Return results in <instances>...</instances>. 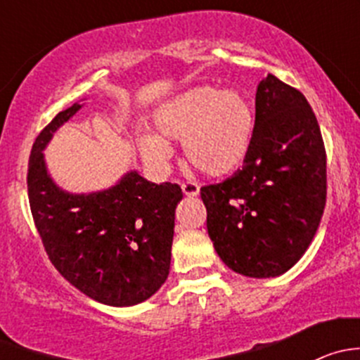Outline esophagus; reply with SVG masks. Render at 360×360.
<instances>
[{
	"label": "esophagus",
	"instance_id": "obj_1",
	"mask_svg": "<svg viewBox=\"0 0 360 360\" xmlns=\"http://www.w3.org/2000/svg\"><path fill=\"white\" fill-rule=\"evenodd\" d=\"M183 193L186 195V197H197L198 193H200V186H198L197 183H191V181H186V183H183Z\"/></svg>",
	"mask_w": 360,
	"mask_h": 360
}]
</instances>
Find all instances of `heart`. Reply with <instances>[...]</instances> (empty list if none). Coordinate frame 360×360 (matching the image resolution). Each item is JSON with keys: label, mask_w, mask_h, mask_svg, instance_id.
I'll return each instance as SVG.
<instances>
[{"label": "heart", "mask_w": 360, "mask_h": 360, "mask_svg": "<svg viewBox=\"0 0 360 360\" xmlns=\"http://www.w3.org/2000/svg\"><path fill=\"white\" fill-rule=\"evenodd\" d=\"M160 135L144 132L139 148L148 162L165 163L172 157L169 141H183L188 163L210 177L231 174L249 153L254 132V111L237 90L195 85L176 94L155 111Z\"/></svg>", "instance_id": "heart-1"}]
</instances>
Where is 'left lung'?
I'll list each match as a JSON object with an SVG mask.
<instances>
[{
    "mask_svg": "<svg viewBox=\"0 0 360 360\" xmlns=\"http://www.w3.org/2000/svg\"><path fill=\"white\" fill-rule=\"evenodd\" d=\"M326 148L300 90L268 75L244 167L200 190L217 256L237 274H285L314 240L326 207Z\"/></svg>",
    "mask_w": 360,
    "mask_h": 360,
    "instance_id": "obj_1",
    "label": "left lung"
}]
</instances>
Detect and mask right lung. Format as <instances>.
Segmentation results:
<instances>
[{
	"label": "right lung",
	"mask_w": 360,
	"mask_h": 360,
	"mask_svg": "<svg viewBox=\"0 0 360 360\" xmlns=\"http://www.w3.org/2000/svg\"><path fill=\"white\" fill-rule=\"evenodd\" d=\"M60 111L32 144L27 193L32 219L49 259L85 296L110 304L143 303L169 277L179 184H155L127 172L115 186L94 193H69L57 186L43 150L53 132L79 111Z\"/></svg>",
	"instance_id": "add662e5"
}]
</instances>
